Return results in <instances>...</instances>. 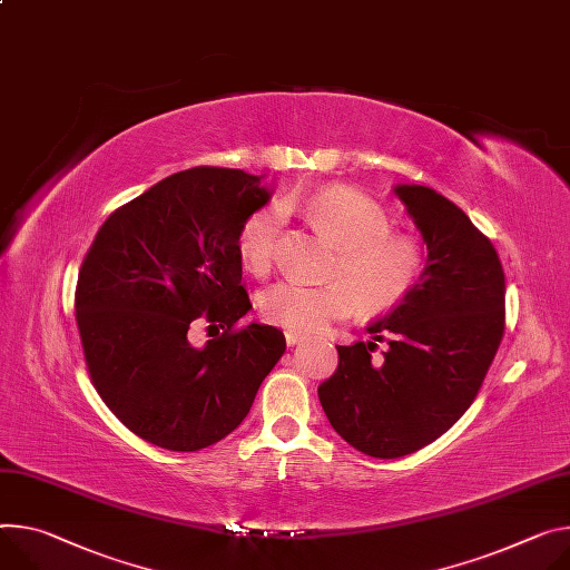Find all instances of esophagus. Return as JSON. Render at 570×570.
I'll use <instances>...</instances> for the list:
<instances>
[{
	"label": "esophagus",
	"instance_id": "1",
	"mask_svg": "<svg viewBox=\"0 0 570 570\" xmlns=\"http://www.w3.org/2000/svg\"><path fill=\"white\" fill-rule=\"evenodd\" d=\"M302 341H304L302 334H297V332H286V345H288V347H293V345H297V343H302Z\"/></svg>",
	"mask_w": 570,
	"mask_h": 570
}]
</instances>
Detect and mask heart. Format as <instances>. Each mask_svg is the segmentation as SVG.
<instances>
[{
  "instance_id": "b5f03b06",
  "label": "heart",
  "mask_w": 570,
  "mask_h": 570,
  "mask_svg": "<svg viewBox=\"0 0 570 570\" xmlns=\"http://www.w3.org/2000/svg\"><path fill=\"white\" fill-rule=\"evenodd\" d=\"M314 223L334 240L338 258L330 284L277 282L258 295L262 316L288 332H318L350 316L356 302L377 314L395 306L416 286L425 254L421 243L391 229L384 206L352 188H330L308 202ZM284 214L279 206L254 212L238 229L236 252L245 271L266 275L273 268Z\"/></svg>"
}]
</instances>
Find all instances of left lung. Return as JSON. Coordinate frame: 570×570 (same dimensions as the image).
<instances>
[{"label":"left lung","mask_w":570,"mask_h":570,"mask_svg":"<svg viewBox=\"0 0 570 570\" xmlns=\"http://www.w3.org/2000/svg\"><path fill=\"white\" fill-rule=\"evenodd\" d=\"M393 193L428 247L425 268L371 341L336 345L338 368L318 386L332 428L358 452L397 459L445 434L469 409L504 332V273L491 240L430 186ZM390 347L373 355L376 343Z\"/></svg>","instance_id":"8db88e82"}]
</instances>
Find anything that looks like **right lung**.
<instances>
[{"mask_svg":"<svg viewBox=\"0 0 570 570\" xmlns=\"http://www.w3.org/2000/svg\"><path fill=\"white\" fill-rule=\"evenodd\" d=\"M273 188L232 168L175 173L99 227L79 273L77 325L90 380L140 439L195 452L232 434L286 350L277 327L234 325L252 304L236 236ZM226 332L202 348L187 330Z\"/></svg>","mask_w":570,"mask_h":570,"instance_id":"add662e5","label":"right lung"}]
</instances>
